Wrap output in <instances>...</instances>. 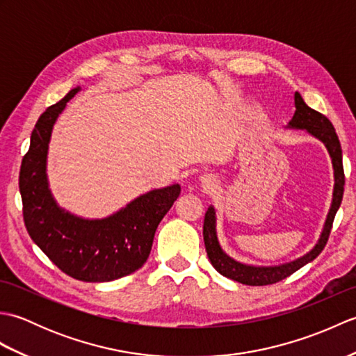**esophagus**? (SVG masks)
<instances>
[{
    "instance_id": "esophagus-1",
    "label": "esophagus",
    "mask_w": 356,
    "mask_h": 356,
    "mask_svg": "<svg viewBox=\"0 0 356 356\" xmlns=\"http://www.w3.org/2000/svg\"><path fill=\"white\" fill-rule=\"evenodd\" d=\"M203 188H207V190H213L214 182H211V180H208V182H203Z\"/></svg>"
}]
</instances>
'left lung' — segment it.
I'll return each instance as SVG.
<instances>
[{
  "mask_svg": "<svg viewBox=\"0 0 356 356\" xmlns=\"http://www.w3.org/2000/svg\"><path fill=\"white\" fill-rule=\"evenodd\" d=\"M293 104L295 113L292 119L289 120V124L286 125V128H289V130H303L307 134H311L312 138L318 139L323 145L326 147L332 161V168H334V191H332L329 213L326 216V220H324L318 241H316L311 251L291 261L270 264V266H261V264H249L238 261L229 254L225 252V249L222 248L220 240H218L217 236L216 208L213 205H209L205 214V222H203V240H205L208 259L218 274L228 277L234 280V282H238L241 284L264 286L277 283L280 280L293 274L295 270L303 268L305 264L315 260L327 243L332 223H334L337 211L339 209V205H341L344 193L343 151L341 143H339V139L335 133V128L326 116L309 107L298 92H295L293 95Z\"/></svg>",
  "mask_w": 356,
  "mask_h": 356,
  "instance_id": "1",
  "label": "left lung"
}]
</instances>
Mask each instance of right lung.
I'll use <instances>...</instances> for the list:
<instances>
[{"label":"right lung","mask_w":356,"mask_h":356,"mask_svg":"<svg viewBox=\"0 0 356 356\" xmlns=\"http://www.w3.org/2000/svg\"><path fill=\"white\" fill-rule=\"evenodd\" d=\"M81 87L45 110L22 159L19 193L30 238L56 266L81 282L102 283L125 277L147 261L159 223L180 194L174 184L151 190L102 218H86L58 205L47 176L51 131Z\"/></svg>","instance_id":"1"}]
</instances>
